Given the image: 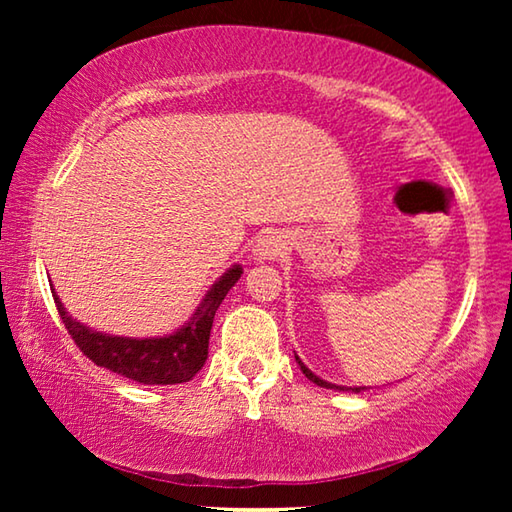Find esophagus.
<instances>
[{
    "label": "esophagus",
    "instance_id": "obj_1",
    "mask_svg": "<svg viewBox=\"0 0 512 512\" xmlns=\"http://www.w3.org/2000/svg\"><path fill=\"white\" fill-rule=\"evenodd\" d=\"M289 248V239L280 230H266L259 235L253 248V257L257 262H271V259L280 257L284 250Z\"/></svg>",
    "mask_w": 512,
    "mask_h": 512
}]
</instances>
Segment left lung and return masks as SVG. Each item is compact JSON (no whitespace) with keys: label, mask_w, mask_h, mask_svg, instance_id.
Wrapping results in <instances>:
<instances>
[{"label":"left lung","mask_w":512,"mask_h":512,"mask_svg":"<svg viewBox=\"0 0 512 512\" xmlns=\"http://www.w3.org/2000/svg\"><path fill=\"white\" fill-rule=\"evenodd\" d=\"M296 361H298V366H300V370H302V375H305L307 379L314 381L316 386L334 388V391H352V393H361V391H366V388H363V386H336V384H329V381H325V379H320L318 375H314V372H311V370L305 366V363L300 361V357H296Z\"/></svg>","instance_id":"8db88e82"}]
</instances>
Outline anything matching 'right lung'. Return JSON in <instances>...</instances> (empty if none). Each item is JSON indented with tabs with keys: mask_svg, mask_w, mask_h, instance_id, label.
<instances>
[{
	"mask_svg": "<svg viewBox=\"0 0 512 512\" xmlns=\"http://www.w3.org/2000/svg\"><path fill=\"white\" fill-rule=\"evenodd\" d=\"M244 268L235 264L228 268L210 291L205 293L201 305L196 307L187 323L167 336H149V339H131V336L103 334L67 314L63 302L54 293L58 314L63 318L67 332L72 334L74 343L85 357L97 366L108 368L117 375L140 381L146 386H169L183 384L192 379L205 366L207 345L216 309L221 307L223 298L235 287Z\"/></svg>",
	"mask_w": 512,
	"mask_h": 512,
	"instance_id": "right-lung-1",
	"label": "right lung"
}]
</instances>
